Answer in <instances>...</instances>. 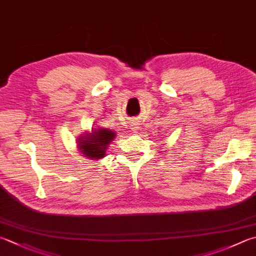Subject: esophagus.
I'll use <instances>...</instances> for the list:
<instances>
[{
    "instance_id": "34e87169",
    "label": "esophagus",
    "mask_w": 256,
    "mask_h": 256,
    "mask_svg": "<svg viewBox=\"0 0 256 256\" xmlns=\"http://www.w3.org/2000/svg\"><path fill=\"white\" fill-rule=\"evenodd\" d=\"M130 129H132V132H138V130H139V124L137 122H132V124H130Z\"/></svg>"
}]
</instances>
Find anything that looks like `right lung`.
Returning <instances> with one entry per match:
<instances>
[{
  "label": "right lung",
  "mask_w": 256,
  "mask_h": 256,
  "mask_svg": "<svg viewBox=\"0 0 256 256\" xmlns=\"http://www.w3.org/2000/svg\"><path fill=\"white\" fill-rule=\"evenodd\" d=\"M116 137V132L108 128H92L76 139V147L82 156L98 160L104 158L108 146Z\"/></svg>",
  "instance_id": "add662e5"
}]
</instances>
